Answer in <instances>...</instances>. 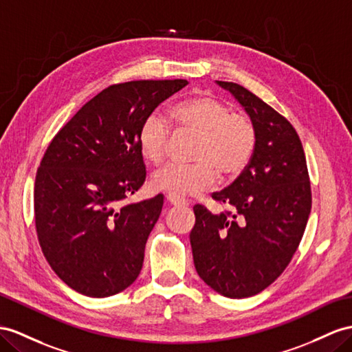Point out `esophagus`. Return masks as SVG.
Returning <instances> with one entry per match:
<instances>
[{"label":"esophagus","mask_w":352,"mask_h":352,"mask_svg":"<svg viewBox=\"0 0 352 352\" xmlns=\"http://www.w3.org/2000/svg\"><path fill=\"white\" fill-rule=\"evenodd\" d=\"M166 201L170 205H187L186 199H183V197H179L177 195H173V193H168L166 195Z\"/></svg>","instance_id":"obj_1"}]
</instances>
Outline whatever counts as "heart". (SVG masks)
Masks as SVG:
<instances>
[{
	"label": "heart",
	"mask_w": 352,
	"mask_h": 352,
	"mask_svg": "<svg viewBox=\"0 0 352 352\" xmlns=\"http://www.w3.org/2000/svg\"><path fill=\"white\" fill-rule=\"evenodd\" d=\"M178 129L197 135L193 164H169L151 175L153 188L177 196L197 195L219 178L238 177L253 159L257 133L247 116L232 113L230 107L211 95H197L170 110ZM170 126L164 116L148 114L141 123L137 141L142 157L160 164L168 151Z\"/></svg>",
	"instance_id": "obj_1"
}]
</instances>
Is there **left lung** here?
I'll list each match as a JSON object with an SVG mask.
<instances>
[{
  "mask_svg": "<svg viewBox=\"0 0 352 352\" xmlns=\"http://www.w3.org/2000/svg\"><path fill=\"white\" fill-rule=\"evenodd\" d=\"M217 83L245 108L257 144L235 182L212 193L233 212L193 206L190 244L204 281L223 296L242 299L263 292L292 262L311 214V182L293 124L244 86Z\"/></svg>",
  "mask_w": 352,
  "mask_h": 352,
  "instance_id": "1",
  "label": "left lung"
}]
</instances>
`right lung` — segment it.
I'll list each match as a JSON object with an SVG mask.
<instances>
[{"mask_svg": "<svg viewBox=\"0 0 352 352\" xmlns=\"http://www.w3.org/2000/svg\"><path fill=\"white\" fill-rule=\"evenodd\" d=\"M187 80L111 85L53 137L35 175V230L44 257L89 297L123 292L138 278L164 195L124 205L146 182L141 123Z\"/></svg>", "mask_w": 352, "mask_h": 352, "instance_id": "obj_1", "label": "right lung"}]
</instances>
